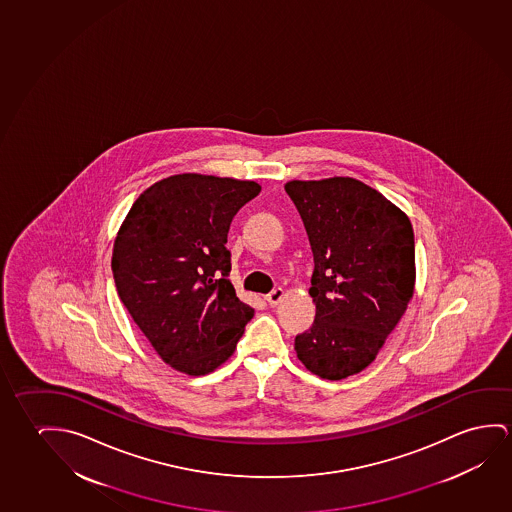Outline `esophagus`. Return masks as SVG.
<instances>
[{"mask_svg":"<svg viewBox=\"0 0 512 512\" xmlns=\"http://www.w3.org/2000/svg\"><path fill=\"white\" fill-rule=\"evenodd\" d=\"M282 299H284V289H280V287L273 292H269L268 296H266V301H268L271 307H276Z\"/></svg>","mask_w":512,"mask_h":512,"instance_id":"1","label":"esophagus"}]
</instances>
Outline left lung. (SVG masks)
Listing matches in <instances>:
<instances>
[{"instance_id":"8db88e82","label":"left lung","mask_w":512,"mask_h":512,"mask_svg":"<svg viewBox=\"0 0 512 512\" xmlns=\"http://www.w3.org/2000/svg\"><path fill=\"white\" fill-rule=\"evenodd\" d=\"M285 191L314 253L315 319L294 340L312 374L339 381L367 369L415 292V236L406 213L353 177L289 181Z\"/></svg>"}]
</instances>
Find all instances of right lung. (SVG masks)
Wrapping results in <instances>:
<instances>
[{
	"label": "right lung",
	"mask_w": 512,
	"mask_h": 512,
	"mask_svg": "<svg viewBox=\"0 0 512 512\" xmlns=\"http://www.w3.org/2000/svg\"><path fill=\"white\" fill-rule=\"evenodd\" d=\"M259 193L257 182L179 173L145 189L118 228L120 301L161 360L188 376L227 362L255 312L227 278L225 244L232 218Z\"/></svg>",
	"instance_id": "1"
}]
</instances>
